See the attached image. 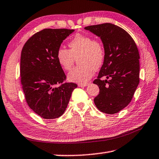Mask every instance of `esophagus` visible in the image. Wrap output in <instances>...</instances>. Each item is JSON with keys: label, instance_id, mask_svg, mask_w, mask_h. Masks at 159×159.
Returning a JSON list of instances; mask_svg holds the SVG:
<instances>
[{"label": "esophagus", "instance_id": "1", "mask_svg": "<svg viewBox=\"0 0 159 159\" xmlns=\"http://www.w3.org/2000/svg\"><path fill=\"white\" fill-rule=\"evenodd\" d=\"M78 85H79V87H85V86L88 85V83H79Z\"/></svg>", "mask_w": 159, "mask_h": 159}]
</instances>
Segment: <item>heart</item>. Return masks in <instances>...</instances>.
<instances>
[{
  "instance_id": "heart-1",
  "label": "heart",
  "mask_w": 159,
  "mask_h": 159,
  "mask_svg": "<svg viewBox=\"0 0 159 159\" xmlns=\"http://www.w3.org/2000/svg\"><path fill=\"white\" fill-rule=\"evenodd\" d=\"M69 50L60 47L56 57L59 64L66 71L71 70L78 58L79 66L68 75L71 81L85 83L92 78L94 71L99 69L105 60V50L99 40L88 35L78 34L69 42Z\"/></svg>"
}]
</instances>
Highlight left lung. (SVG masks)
<instances>
[{
  "mask_svg": "<svg viewBox=\"0 0 159 159\" xmlns=\"http://www.w3.org/2000/svg\"><path fill=\"white\" fill-rule=\"evenodd\" d=\"M86 30L100 37L105 60L93 83L99 93L94 99L99 111L108 114L119 112L131 102L139 82V55L127 31L111 23L88 26ZM105 76L109 80H102Z\"/></svg>",
  "mask_w": 159,
  "mask_h": 159,
  "instance_id": "1",
  "label": "left lung"
}]
</instances>
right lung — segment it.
I'll use <instances>...</instances> for the list:
<instances>
[{
  "mask_svg": "<svg viewBox=\"0 0 159 159\" xmlns=\"http://www.w3.org/2000/svg\"><path fill=\"white\" fill-rule=\"evenodd\" d=\"M74 29H44L29 38L21 53L20 78L29 107L45 119L62 115L77 84L66 76L56 53ZM60 85L55 86L56 84Z\"/></svg>",
  "mask_w": 159,
  "mask_h": 159,
  "instance_id": "right-lung-1",
  "label": "right lung"
}]
</instances>
